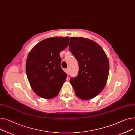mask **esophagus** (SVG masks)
Returning a JSON list of instances; mask_svg holds the SVG:
<instances>
[{
    "label": "esophagus",
    "mask_w": 135,
    "mask_h": 135,
    "mask_svg": "<svg viewBox=\"0 0 135 135\" xmlns=\"http://www.w3.org/2000/svg\"><path fill=\"white\" fill-rule=\"evenodd\" d=\"M65 72H66V74L68 75L69 74V69H66L65 70Z\"/></svg>",
    "instance_id": "34e87169"
}]
</instances>
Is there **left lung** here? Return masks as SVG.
Listing matches in <instances>:
<instances>
[{"instance_id":"obj_1","label":"left lung","mask_w":135,"mask_h":135,"mask_svg":"<svg viewBox=\"0 0 135 135\" xmlns=\"http://www.w3.org/2000/svg\"><path fill=\"white\" fill-rule=\"evenodd\" d=\"M69 49L78 62L76 77L70 83L76 96L84 100L97 97L105 86L109 74L107 55L97 42L82 37H71Z\"/></svg>"}]
</instances>
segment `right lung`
<instances>
[{"label":"right lung","mask_w":135,"mask_h":135,"mask_svg":"<svg viewBox=\"0 0 135 135\" xmlns=\"http://www.w3.org/2000/svg\"><path fill=\"white\" fill-rule=\"evenodd\" d=\"M69 37L47 38L36 44L27 58L26 69L28 81L38 96L50 99L59 94L66 74L60 66V52L69 45Z\"/></svg>","instance_id":"obj_1"}]
</instances>
